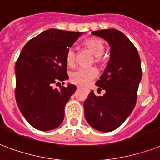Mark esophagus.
Returning a JSON list of instances; mask_svg holds the SVG:
<instances>
[{
  "mask_svg": "<svg viewBox=\"0 0 160 160\" xmlns=\"http://www.w3.org/2000/svg\"><path fill=\"white\" fill-rule=\"evenodd\" d=\"M77 89H80V86H77Z\"/></svg>",
  "mask_w": 160,
  "mask_h": 160,
  "instance_id": "obj_1",
  "label": "esophagus"
}]
</instances>
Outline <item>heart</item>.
Segmentation results:
<instances>
[{
  "mask_svg": "<svg viewBox=\"0 0 160 160\" xmlns=\"http://www.w3.org/2000/svg\"><path fill=\"white\" fill-rule=\"evenodd\" d=\"M85 48L93 54L95 58V63L101 64L102 63V55L104 53L105 42L98 38H91L85 42ZM66 64L69 66H74L75 62V51L73 48H69L66 52L65 56ZM97 76V71L94 68L90 69H79L73 71L70 74L69 79L72 83L79 85H86Z\"/></svg>",
  "mask_w": 160,
  "mask_h": 160,
  "instance_id": "heart-1",
  "label": "heart"
}]
</instances>
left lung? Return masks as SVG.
I'll list each match as a JSON object with an SVG mask.
<instances>
[{"label":"left lung","mask_w":160,"mask_h":160,"mask_svg":"<svg viewBox=\"0 0 160 160\" xmlns=\"http://www.w3.org/2000/svg\"><path fill=\"white\" fill-rule=\"evenodd\" d=\"M105 39L111 47L110 59L96 85L106 93L96 96L91 91L84 102L89 125L101 132H112L123 123L137 102L142 79L141 60L137 48L128 38L117 29L91 32Z\"/></svg>","instance_id":"obj_1"}]
</instances>
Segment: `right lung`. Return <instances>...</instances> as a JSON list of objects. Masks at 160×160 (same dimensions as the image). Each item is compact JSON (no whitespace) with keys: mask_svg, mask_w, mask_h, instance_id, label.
Segmentation results:
<instances>
[{"mask_svg":"<svg viewBox=\"0 0 160 160\" xmlns=\"http://www.w3.org/2000/svg\"><path fill=\"white\" fill-rule=\"evenodd\" d=\"M84 33L48 29L23 47L15 65V96L20 112L34 128L53 130L64 120V107L76 86L69 84L58 90L53 85L69 79L66 52Z\"/></svg>","mask_w":160,"mask_h":160,"instance_id":"add662e5","label":"right lung"}]
</instances>
